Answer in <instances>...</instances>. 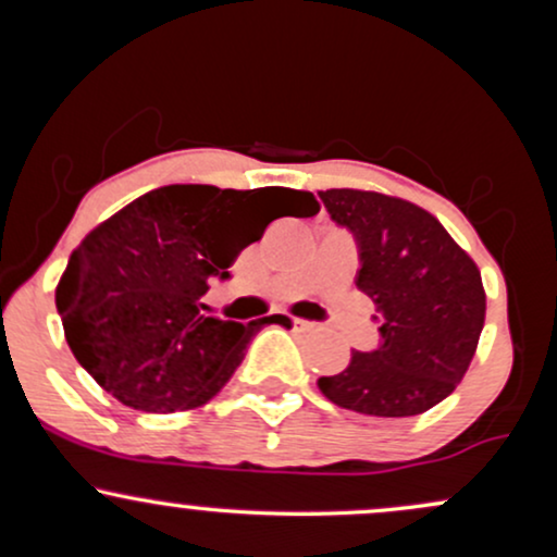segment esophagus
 <instances>
[{
	"label": "esophagus",
	"mask_w": 557,
	"mask_h": 557,
	"mask_svg": "<svg viewBox=\"0 0 557 557\" xmlns=\"http://www.w3.org/2000/svg\"><path fill=\"white\" fill-rule=\"evenodd\" d=\"M293 327H296V330H311V327H314V324H311V322H306V319H298V317H293Z\"/></svg>",
	"instance_id": "1"
}]
</instances>
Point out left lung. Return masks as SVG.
<instances>
[{"label": "left lung", "mask_w": 557, "mask_h": 557, "mask_svg": "<svg viewBox=\"0 0 557 557\" xmlns=\"http://www.w3.org/2000/svg\"><path fill=\"white\" fill-rule=\"evenodd\" d=\"M361 248L359 287L380 311L382 345L319 376L324 398L363 417H417L445 400L476 354L482 274L440 220L406 198L359 188L319 190ZM376 319V317H374Z\"/></svg>", "instance_id": "obj_1"}]
</instances>
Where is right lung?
Here are the masks:
<instances>
[{
  "instance_id": "add662e5",
  "label": "right lung",
  "mask_w": 557,
  "mask_h": 557,
  "mask_svg": "<svg viewBox=\"0 0 557 557\" xmlns=\"http://www.w3.org/2000/svg\"><path fill=\"white\" fill-rule=\"evenodd\" d=\"M309 190L164 185L96 225L57 285L70 350L107 393L136 411L212 400L248 343L280 314L240 324L207 317L212 277L277 216H314Z\"/></svg>"
}]
</instances>
